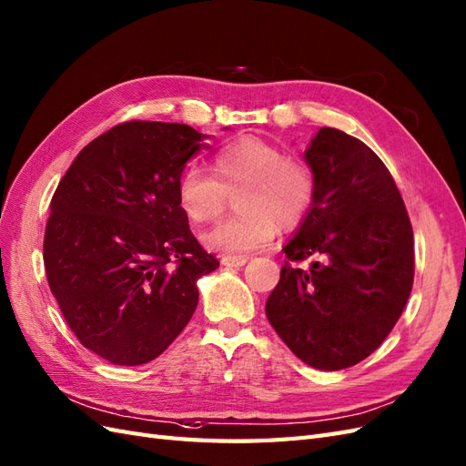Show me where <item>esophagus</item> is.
Returning a JSON list of instances; mask_svg holds the SVG:
<instances>
[{
	"mask_svg": "<svg viewBox=\"0 0 466 466\" xmlns=\"http://www.w3.org/2000/svg\"><path fill=\"white\" fill-rule=\"evenodd\" d=\"M248 261V258H230V256H222L220 263L224 268H242V265Z\"/></svg>",
	"mask_w": 466,
	"mask_h": 466,
	"instance_id": "esophagus-1",
	"label": "esophagus"
}]
</instances>
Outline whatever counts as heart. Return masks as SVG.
Returning a JSON list of instances; mask_svg holds the SVG:
<instances>
[{"mask_svg":"<svg viewBox=\"0 0 466 466\" xmlns=\"http://www.w3.org/2000/svg\"><path fill=\"white\" fill-rule=\"evenodd\" d=\"M212 174L187 166L177 179V203L195 224L217 218L228 195L236 197L238 218L220 222L203 236L210 251L244 258L268 248L281 230L307 220L316 198V176L300 157L256 137L238 138L212 157Z\"/></svg>","mask_w":466,"mask_h":466,"instance_id":"heart-1","label":"heart"}]
</instances>
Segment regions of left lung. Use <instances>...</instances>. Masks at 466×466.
I'll return each mask as SVG.
<instances>
[{"label":"left lung","instance_id":"1","mask_svg":"<svg viewBox=\"0 0 466 466\" xmlns=\"http://www.w3.org/2000/svg\"><path fill=\"white\" fill-rule=\"evenodd\" d=\"M304 159L316 198L283 248L265 314L300 361L339 370L373 353L400 318L414 285V232L390 171L361 140L324 127ZM309 257V270L296 268Z\"/></svg>","mask_w":466,"mask_h":466}]
</instances>
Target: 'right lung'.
<instances>
[{"mask_svg":"<svg viewBox=\"0 0 466 466\" xmlns=\"http://www.w3.org/2000/svg\"><path fill=\"white\" fill-rule=\"evenodd\" d=\"M205 135L128 121L76 156L50 201L48 287L79 343L113 365H144L187 326L197 281L218 268L189 230L177 179Z\"/></svg>","mask_w":466,"mask_h":466,"instance_id":"right-lung-1","label":"right lung"}]
</instances>
